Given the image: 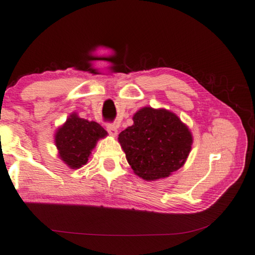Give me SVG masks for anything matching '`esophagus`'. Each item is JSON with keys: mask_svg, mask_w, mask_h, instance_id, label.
I'll use <instances>...</instances> for the list:
<instances>
[{"mask_svg": "<svg viewBox=\"0 0 255 255\" xmlns=\"http://www.w3.org/2000/svg\"><path fill=\"white\" fill-rule=\"evenodd\" d=\"M107 131L110 133L112 136H116L117 135V126H116L115 124H108L107 125Z\"/></svg>", "mask_w": 255, "mask_h": 255, "instance_id": "esophagus-1", "label": "esophagus"}]
</instances>
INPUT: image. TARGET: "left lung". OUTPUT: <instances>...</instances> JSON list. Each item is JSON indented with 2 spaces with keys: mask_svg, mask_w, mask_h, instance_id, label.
Listing matches in <instances>:
<instances>
[{
  "mask_svg": "<svg viewBox=\"0 0 255 255\" xmlns=\"http://www.w3.org/2000/svg\"><path fill=\"white\" fill-rule=\"evenodd\" d=\"M132 119V126L120 132L118 139L133 172L154 180L182 167L193 139L177 116L165 109L145 107Z\"/></svg>",
  "mask_w": 255,
  "mask_h": 255,
  "instance_id": "obj_1",
  "label": "left lung"
}]
</instances>
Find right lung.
<instances>
[{
	"label": "right lung",
	"mask_w": 255,
	"mask_h": 255,
	"mask_svg": "<svg viewBox=\"0 0 255 255\" xmlns=\"http://www.w3.org/2000/svg\"><path fill=\"white\" fill-rule=\"evenodd\" d=\"M106 135L107 131L98 123L71 115L55 135V145L60 157L69 167L79 168L88 161L97 140Z\"/></svg>",
	"instance_id": "right-lung-1"
}]
</instances>
